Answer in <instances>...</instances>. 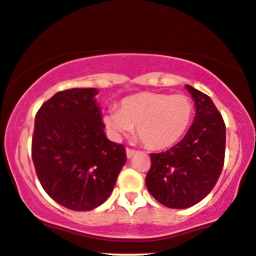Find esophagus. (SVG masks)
Segmentation results:
<instances>
[{"label":"esophagus","instance_id":"esophagus-1","mask_svg":"<svg viewBox=\"0 0 256 256\" xmlns=\"http://www.w3.org/2000/svg\"><path fill=\"white\" fill-rule=\"evenodd\" d=\"M136 153H138V150H135V149L126 148V156H128V158H131L134 154H136Z\"/></svg>","mask_w":256,"mask_h":256}]
</instances>
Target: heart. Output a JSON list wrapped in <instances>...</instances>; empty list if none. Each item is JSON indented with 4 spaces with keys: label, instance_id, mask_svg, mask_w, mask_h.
Returning <instances> with one entry per match:
<instances>
[{
    "label": "heart",
    "instance_id": "obj_1",
    "mask_svg": "<svg viewBox=\"0 0 256 256\" xmlns=\"http://www.w3.org/2000/svg\"><path fill=\"white\" fill-rule=\"evenodd\" d=\"M194 114L192 100L185 94L139 93L110 108L104 124L114 135L136 128L140 142L150 149H164L185 135Z\"/></svg>",
    "mask_w": 256,
    "mask_h": 256
}]
</instances>
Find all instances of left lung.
Returning <instances> with one entry per match:
<instances>
[{
    "label": "left lung",
    "mask_w": 256,
    "mask_h": 256,
    "mask_svg": "<svg viewBox=\"0 0 256 256\" xmlns=\"http://www.w3.org/2000/svg\"><path fill=\"white\" fill-rule=\"evenodd\" d=\"M196 106V114L185 138L171 149L152 153L145 177L149 192L168 208L195 206L213 190L222 172L226 125L222 114L202 92L186 85Z\"/></svg>",
    "instance_id": "left-lung-1"
}]
</instances>
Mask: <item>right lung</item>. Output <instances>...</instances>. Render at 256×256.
Returning <instances> with one entry per match:
<instances>
[{
    "label": "right lung",
    "mask_w": 256,
    "mask_h": 256,
    "mask_svg": "<svg viewBox=\"0 0 256 256\" xmlns=\"http://www.w3.org/2000/svg\"><path fill=\"white\" fill-rule=\"evenodd\" d=\"M96 94L94 88L58 92L36 114V174L46 192L71 210L103 204L126 162L125 146L106 138Z\"/></svg>",
    "instance_id": "right-lung-1"
}]
</instances>
